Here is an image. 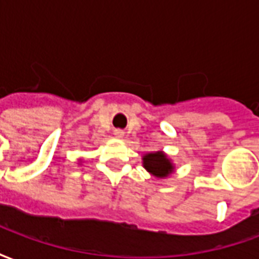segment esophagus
<instances>
[{"instance_id": "34e87169", "label": "esophagus", "mask_w": 259, "mask_h": 259, "mask_svg": "<svg viewBox=\"0 0 259 259\" xmlns=\"http://www.w3.org/2000/svg\"><path fill=\"white\" fill-rule=\"evenodd\" d=\"M113 135L120 139V137H123V136H124V132H123V130L118 129V130H115V133H113Z\"/></svg>"}]
</instances>
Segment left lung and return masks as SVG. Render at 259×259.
I'll list each match as a JSON object with an SVG mask.
<instances>
[{"label": "left lung", "mask_w": 259, "mask_h": 259, "mask_svg": "<svg viewBox=\"0 0 259 259\" xmlns=\"http://www.w3.org/2000/svg\"><path fill=\"white\" fill-rule=\"evenodd\" d=\"M143 166L157 179H166L175 172L174 161L163 151L147 152L143 155Z\"/></svg>", "instance_id": "8db88e82"}]
</instances>
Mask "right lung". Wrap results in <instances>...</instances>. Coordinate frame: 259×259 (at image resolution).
Returning <instances> with one entry per match:
<instances>
[{"label":"right lung","instance_id":"add662e5","mask_svg":"<svg viewBox=\"0 0 259 259\" xmlns=\"http://www.w3.org/2000/svg\"><path fill=\"white\" fill-rule=\"evenodd\" d=\"M80 162H81V161H80Z\"/></svg>","mask_w":259,"mask_h":259}]
</instances>
